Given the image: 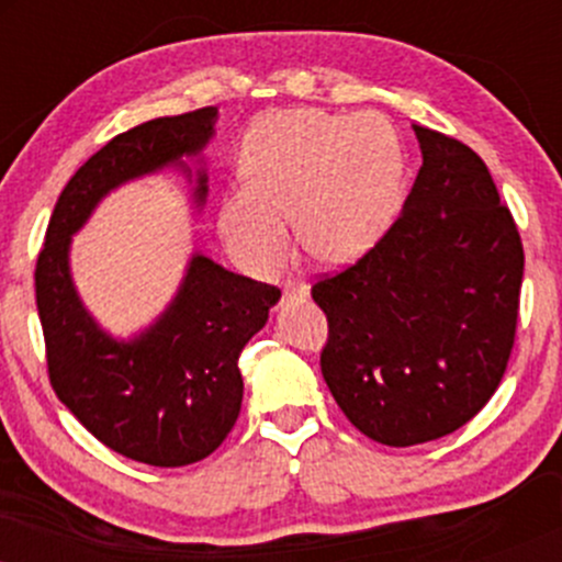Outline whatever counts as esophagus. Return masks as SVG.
<instances>
[{
	"mask_svg": "<svg viewBox=\"0 0 562 562\" xmlns=\"http://www.w3.org/2000/svg\"><path fill=\"white\" fill-rule=\"evenodd\" d=\"M306 299H308V288L303 285V282H288V285L282 288V303L306 301Z\"/></svg>",
	"mask_w": 562,
	"mask_h": 562,
	"instance_id": "1",
	"label": "esophagus"
}]
</instances>
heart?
I'll return each mask as SVG.
<instances>
[{"mask_svg":"<svg viewBox=\"0 0 562 562\" xmlns=\"http://www.w3.org/2000/svg\"><path fill=\"white\" fill-rule=\"evenodd\" d=\"M245 182L222 198L218 229L237 261L272 272L288 256V224L322 263L362 256L389 229L404 182L398 134L380 113L319 108L263 113L240 147Z\"/></svg>","mask_w":562,"mask_h":562,"instance_id":"heart-1","label":"heart"}]
</instances>
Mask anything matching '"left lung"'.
I'll list each match as a JSON object with an SVG mask.
<instances>
[{"label":"left lung","instance_id":"obj_1","mask_svg":"<svg viewBox=\"0 0 562 562\" xmlns=\"http://www.w3.org/2000/svg\"><path fill=\"white\" fill-rule=\"evenodd\" d=\"M423 166L402 214L351 267L312 285L327 317L322 378L372 441L454 434L505 375L524 243L479 153L412 124Z\"/></svg>","mask_w":562,"mask_h":562}]
</instances>
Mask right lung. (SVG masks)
<instances>
[{
    "instance_id": "right-lung-1",
    "label": "right lung",
    "mask_w": 562,
    "mask_h": 562,
    "mask_svg": "<svg viewBox=\"0 0 562 562\" xmlns=\"http://www.w3.org/2000/svg\"><path fill=\"white\" fill-rule=\"evenodd\" d=\"M216 108L153 119L119 134L70 177L36 259V308L49 383L74 417L108 449L153 468L200 462L235 425L243 404L237 359L267 325L280 288L227 272L195 254L156 325L115 340L89 317L70 280V237L119 184L182 166L214 137ZM198 171L195 203H205Z\"/></svg>"
}]
</instances>
